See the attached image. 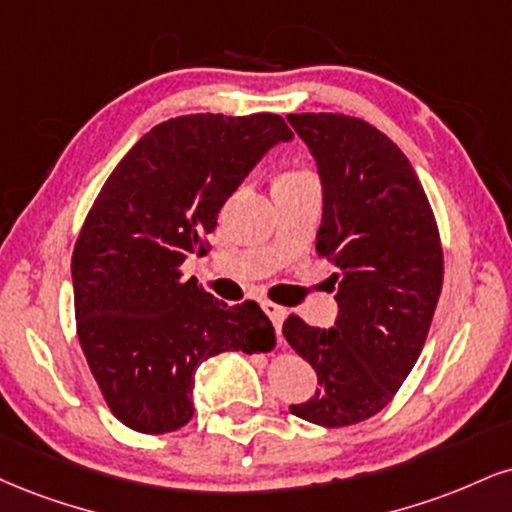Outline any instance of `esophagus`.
<instances>
[{"instance_id":"obj_1","label":"esophagus","mask_w":512,"mask_h":512,"mask_svg":"<svg viewBox=\"0 0 512 512\" xmlns=\"http://www.w3.org/2000/svg\"><path fill=\"white\" fill-rule=\"evenodd\" d=\"M262 310H264V315L272 319L274 329L281 331V324H283V317H286V310H283L281 305L272 303V300H262Z\"/></svg>"}]
</instances>
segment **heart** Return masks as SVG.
I'll return each mask as SVG.
<instances>
[{
    "mask_svg": "<svg viewBox=\"0 0 512 512\" xmlns=\"http://www.w3.org/2000/svg\"><path fill=\"white\" fill-rule=\"evenodd\" d=\"M305 176H312V174H307V171H288V174L279 176V181H291V178H305Z\"/></svg>",
    "mask_w": 512,
    "mask_h": 512,
    "instance_id": "heart-1",
    "label": "heart"
}]
</instances>
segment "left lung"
I'll return each mask as SVG.
<instances>
[{"label": "left lung", "mask_w": 512, "mask_h": 512, "mask_svg": "<svg viewBox=\"0 0 512 512\" xmlns=\"http://www.w3.org/2000/svg\"><path fill=\"white\" fill-rule=\"evenodd\" d=\"M317 159L324 214L317 252L336 267L334 329L283 322L317 372L295 417L348 427L384 410L422 353L443 283V250L420 178L389 135L348 114H288ZM331 286V288H334Z\"/></svg>", "instance_id": "1"}]
</instances>
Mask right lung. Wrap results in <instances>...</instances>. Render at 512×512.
<instances>
[{"instance_id": "right-lung-1", "label": "right lung", "mask_w": 512, "mask_h": 512, "mask_svg": "<svg viewBox=\"0 0 512 512\" xmlns=\"http://www.w3.org/2000/svg\"><path fill=\"white\" fill-rule=\"evenodd\" d=\"M291 138L272 112L176 116L128 150L92 202L71 257L76 331L104 403L135 432L190 422L207 357L274 346L255 300L229 307L181 267L252 166Z\"/></svg>"}]
</instances>
